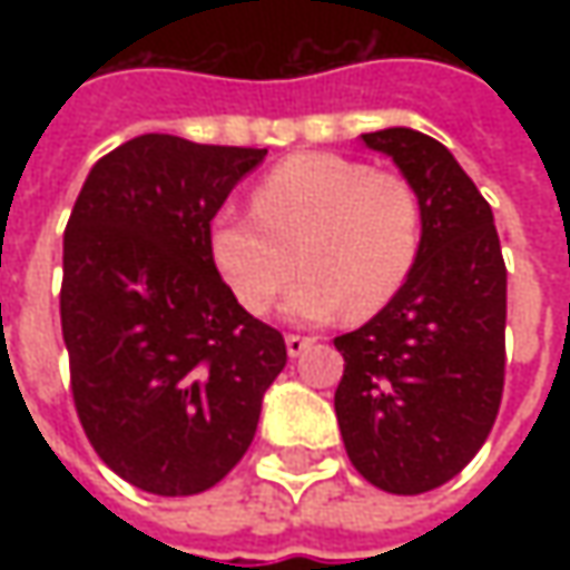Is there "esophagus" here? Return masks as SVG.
<instances>
[{
    "mask_svg": "<svg viewBox=\"0 0 570 570\" xmlns=\"http://www.w3.org/2000/svg\"><path fill=\"white\" fill-rule=\"evenodd\" d=\"M285 345H288V355H292V358H297L304 348H311V345H314V340H311V336H297V333H288V336H285Z\"/></svg>",
    "mask_w": 570,
    "mask_h": 570,
    "instance_id": "34e87169",
    "label": "esophagus"
}]
</instances>
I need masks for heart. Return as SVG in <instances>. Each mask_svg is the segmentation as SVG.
Returning a JSON list of instances; mask_svg holds the SVG:
<instances>
[{"mask_svg": "<svg viewBox=\"0 0 570 570\" xmlns=\"http://www.w3.org/2000/svg\"><path fill=\"white\" fill-rule=\"evenodd\" d=\"M422 199L403 174L336 151H301L256 184L253 215L222 208L212 218L208 250L247 314H266L301 266L285 301L292 317L348 311L364 320L403 292L422 250Z\"/></svg>", "mask_w": 570, "mask_h": 570, "instance_id": "heart-1", "label": "heart"}]
</instances>
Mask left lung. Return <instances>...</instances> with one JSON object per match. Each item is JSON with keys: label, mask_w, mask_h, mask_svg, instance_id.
<instances>
[{"label": "left lung", "mask_w": 570, "mask_h": 570, "mask_svg": "<svg viewBox=\"0 0 570 570\" xmlns=\"http://www.w3.org/2000/svg\"><path fill=\"white\" fill-rule=\"evenodd\" d=\"M422 199V250L403 292L336 336V419L352 466L390 494L441 489L485 444L504 393L508 269L492 206L438 139L364 132Z\"/></svg>", "instance_id": "left-lung-1"}]
</instances>
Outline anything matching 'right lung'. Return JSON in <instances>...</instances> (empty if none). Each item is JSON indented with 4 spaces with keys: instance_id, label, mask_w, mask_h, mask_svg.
I'll list each match as a JSON object with an SVG mask.
<instances>
[{
    "instance_id": "obj_1",
    "label": "right lung",
    "mask_w": 570,
    "mask_h": 570,
    "mask_svg": "<svg viewBox=\"0 0 570 570\" xmlns=\"http://www.w3.org/2000/svg\"><path fill=\"white\" fill-rule=\"evenodd\" d=\"M266 148L148 132L91 167L62 237L59 317L78 422L129 485L165 498L218 485L250 448L288 362L247 314L208 228Z\"/></svg>"
}]
</instances>
